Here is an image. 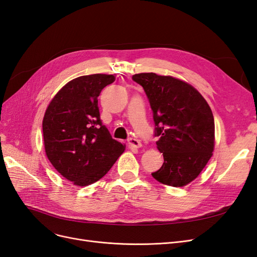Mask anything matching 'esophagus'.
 I'll list each match as a JSON object with an SVG mask.
<instances>
[{"label": "esophagus", "mask_w": 257, "mask_h": 257, "mask_svg": "<svg viewBox=\"0 0 257 257\" xmlns=\"http://www.w3.org/2000/svg\"><path fill=\"white\" fill-rule=\"evenodd\" d=\"M128 143H129V145H130L131 147H134V148H140L141 146H142V144H141L140 141L137 140V139H135V138H130V139L128 140Z\"/></svg>", "instance_id": "1"}]
</instances>
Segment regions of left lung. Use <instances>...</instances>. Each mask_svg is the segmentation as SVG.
<instances>
[{
  "instance_id": "left-lung-1",
  "label": "left lung",
  "mask_w": 257,
  "mask_h": 257,
  "mask_svg": "<svg viewBox=\"0 0 257 257\" xmlns=\"http://www.w3.org/2000/svg\"><path fill=\"white\" fill-rule=\"evenodd\" d=\"M132 80L143 87L155 121L156 144L163 154L162 167L152 173L159 183L184 187L194 180L212 156L214 120L210 106L186 82L154 72Z\"/></svg>"
}]
</instances>
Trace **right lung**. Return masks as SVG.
<instances>
[{
  "instance_id": "obj_1",
  "label": "right lung",
  "mask_w": 257,
  "mask_h": 257,
  "mask_svg": "<svg viewBox=\"0 0 257 257\" xmlns=\"http://www.w3.org/2000/svg\"><path fill=\"white\" fill-rule=\"evenodd\" d=\"M115 81L95 73L68 82L49 104L43 120L48 159L63 177L77 186L96 183L125 151L100 119L98 96Z\"/></svg>"
}]
</instances>
